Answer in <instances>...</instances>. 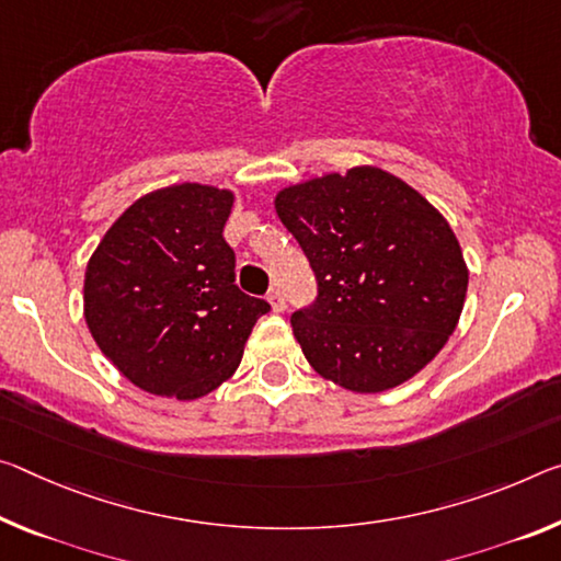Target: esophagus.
<instances>
[{
  "instance_id": "esophagus-1",
  "label": "esophagus",
  "mask_w": 561,
  "mask_h": 561,
  "mask_svg": "<svg viewBox=\"0 0 561 561\" xmlns=\"http://www.w3.org/2000/svg\"><path fill=\"white\" fill-rule=\"evenodd\" d=\"M266 299H270L274 312H284V307H287V301H284V295H282L279 287H272L270 295H266Z\"/></svg>"
}]
</instances>
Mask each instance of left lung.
Returning a JSON list of instances; mask_svg holds the SVG:
<instances>
[{"instance_id":"obj_1","label":"left lung","mask_w":561,"mask_h":561,"mask_svg":"<svg viewBox=\"0 0 561 561\" xmlns=\"http://www.w3.org/2000/svg\"><path fill=\"white\" fill-rule=\"evenodd\" d=\"M277 215L317 279L291 314L307 362L352 392H385L426 367L465 307L455 232L420 192L377 167L287 186Z\"/></svg>"}]
</instances>
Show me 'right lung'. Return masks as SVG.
Listing matches in <instances>:
<instances>
[{
  "instance_id": "obj_1",
  "label": "right lung",
  "mask_w": 561,
  "mask_h": 561,
  "mask_svg": "<svg viewBox=\"0 0 561 561\" xmlns=\"http://www.w3.org/2000/svg\"><path fill=\"white\" fill-rule=\"evenodd\" d=\"M232 192L174 184L137 199L87 264L84 319L104 357L152 394L197 399L234 375L270 301L234 284Z\"/></svg>"
}]
</instances>
